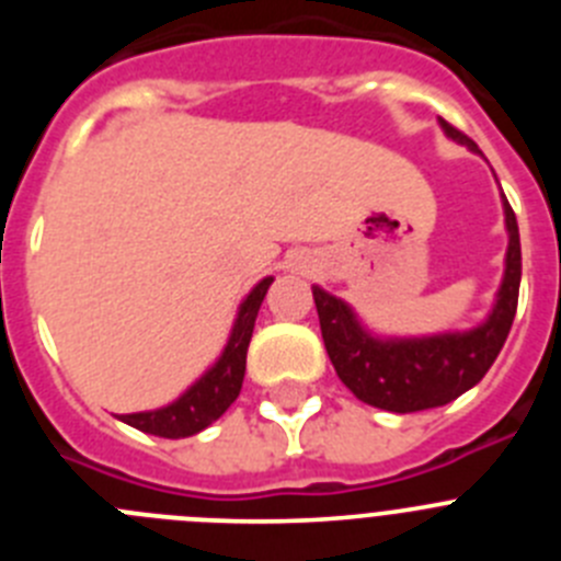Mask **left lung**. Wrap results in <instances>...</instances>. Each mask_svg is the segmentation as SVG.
Instances as JSON below:
<instances>
[{"label": "left lung", "mask_w": 561, "mask_h": 561, "mask_svg": "<svg viewBox=\"0 0 561 561\" xmlns=\"http://www.w3.org/2000/svg\"><path fill=\"white\" fill-rule=\"evenodd\" d=\"M440 128L455 142L480 153V148L447 121H440ZM503 210L505 230H508L503 284H500L492 314L472 331L413 336V340H381L359 323V317L345 300L329 295L320 286H311L329 359L342 385L356 399L370 408L390 410V413L440 408L474 388L485 370L492 368L517 314L519 275H523L517 216L505 196Z\"/></svg>", "instance_id": "8db88e82"}]
</instances>
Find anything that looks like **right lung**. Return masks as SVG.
I'll return each instance as SVG.
<instances>
[{
    "label": "right lung",
    "instance_id": "1",
    "mask_svg": "<svg viewBox=\"0 0 561 561\" xmlns=\"http://www.w3.org/2000/svg\"><path fill=\"white\" fill-rule=\"evenodd\" d=\"M275 277H264L250 295L244 297V304L238 306V317L232 323L230 340H227L225 351L216 359L202 379H196L185 393L176 401H171L168 408L148 410V413H131L121 415L128 427L140 430L148 435H160V438H187V435L202 433L210 427L213 421L221 419L225 410L241 393V381H244L247 370V348H250L252 329H255V317L261 304H264L266 289L272 286Z\"/></svg>",
    "mask_w": 561,
    "mask_h": 561
}]
</instances>
